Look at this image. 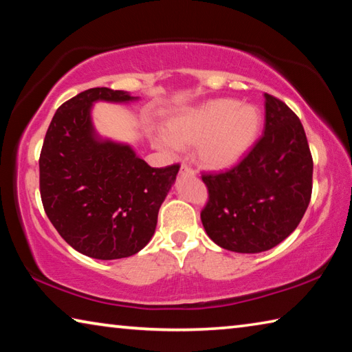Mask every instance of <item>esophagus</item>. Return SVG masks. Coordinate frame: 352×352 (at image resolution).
<instances>
[{"mask_svg": "<svg viewBox=\"0 0 352 352\" xmlns=\"http://www.w3.org/2000/svg\"><path fill=\"white\" fill-rule=\"evenodd\" d=\"M180 174L182 175H195V170L190 168V166H188V164H182Z\"/></svg>", "mask_w": 352, "mask_h": 352, "instance_id": "34e87169", "label": "esophagus"}]
</instances>
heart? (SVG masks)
Listing matches in <instances>:
<instances>
[{"instance_id":"b5f03b06","label":"heart","mask_w":352,"mask_h":352,"mask_svg":"<svg viewBox=\"0 0 352 352\" xmlns=\"http://www.w3.org/2000/svg\"><path fill=\"white\" fill-rule=\"evenodd\" d=\"M259 127L261 113L256 107L241 105L236 99H216L170 116L164 124L166 136L155 140V144L166 152L195 144L200 166L222 170L247 153Z\"/></svg>"}]
</instances>
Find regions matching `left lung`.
I'll list each match as a JSON object with an SVG mask.
<instances>
[{
	"label": "left lung",
	"mask_w": 352,
	"mask_h": 352,
	"mask_svg": "<svg viewBox=\"0 0 352 352\" xmlns=\"http://www.w3.org/2000/svg\"><path fill=\"white\" fill-rule=\"evenodd\" d=\"M312 172L300 118L265 93L264 135L234 168L201 175L208 188L206 206L200 212L206 234L236 253L276 247L305 216Z\"/></svg>",
	"instance_id": "obj_1"
}]
</instances>
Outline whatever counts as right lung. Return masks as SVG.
Masks as SVG:
<instances>
[{"mask_svg": "<svg viewBox=\"0 0 352 352\" xmlns=\"http://www.w3.org/2000/svg\"><path fill=\"white\" fill-rule=\"evenodd\" d=\"M136 99L105 87L79 93L58 107L41 147L46 216L71 247L94 259L129 258L147 245L180 169L151 168L130 146L98 136L94 102Z\"/></svg>", "mask_w": 352, "mask_h": 352, "instance_id": "1", "label": "right lung"}]
</instances>
